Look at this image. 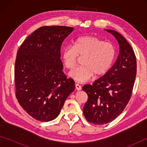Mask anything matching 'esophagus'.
Masks as SVG:
<instances>
[{
    "label": "esophagus",
    "instance_id": "1",
    "mask_svg": "<svg viewBox=\"0 0 147 147\" xmlns=\"http://www.w3.org/2000/svg\"><path fill=\"white\" fill-rule=\"evenodd\" d=\"M75 86H76V89L77 90H82V86H81L79 84H76V85H75Z\"/></svg>",
    "mask_w": 147,
    "mask_h": 147
}]
</instances>
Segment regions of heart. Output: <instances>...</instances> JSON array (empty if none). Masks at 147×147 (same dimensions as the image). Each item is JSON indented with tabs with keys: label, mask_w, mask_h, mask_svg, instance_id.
Listing matches in <instances>:
<instances>
[{
	"label": "heart",
	"mask_w": 147,
	"mask_h": 147,
	"mask_svg": "<svg viewBox=\"0 0 147 147\" xmlns=\"http://www.w3.org/2000/svg\"><path fill=\"white\" fill-rule=\"evenodd\" d=\"M80 56H84L83 65L72 70L69 75L78 82H86L95 74L96 76L104 75L111 68L116 56V49L113 43L94 36L80 37L73 45H65L62 51L61 57L65 67L73 69Z\"/></svg>",
	"instance_id": "heart-1"
}]
</instances>
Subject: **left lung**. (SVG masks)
<instances>
[{
    "mask_svg": "<svg viewBox=\"0 0 147 147\" xmlns=\"http://www.w3.org/2000/svg\"><path fill=\"white\" fill-rule=\"evenodd\" d=\"M105 30L117 39L119 54L105 75L93 85L83 87L88 95L83 114L89 123L96 125L110 123L123 112L131 97L136 74V59L131 46L120 33Z\"/></svg>",
    "mask_w": 147,
    "mask_h": 147,
    "instance_id": "obj_1",
    "label": "left lung"
}]
</instances>
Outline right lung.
<instances>
[{
	"instance_id": "right-lung-1",
	"label": "right lung",
	"mask_w": 147,
	"mask_h": 147,
	"mask_svg": "<svg viewBox=\"0 0 147 147\" xmlns=\"http://www.w3.org/2000/svg\"><path fill=\"white\" fill-rule=\"evenodd\" d=\"M73 27L44 26L33 32L18 49L14 67L15 95L30 116L48 122L60 113L75 88L62 71L61 47Z\"/></svg>"
}]
</instances>
